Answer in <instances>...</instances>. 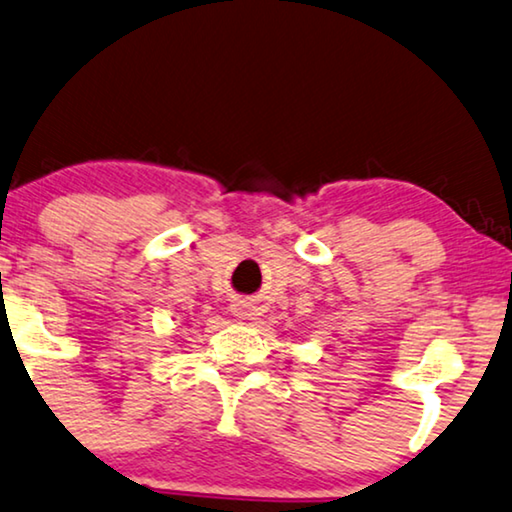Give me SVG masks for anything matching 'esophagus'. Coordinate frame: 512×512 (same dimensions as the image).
Wrapping results in <instances>:
<instances>
[{
	"label": "esophagus",
	"instance_id": "esophagus-1",
	"mask_svg": "<svg viewBox=\"0 0 512 512\" xmlns=\"http://www.w3.org/2000/svg\"><path fill=\"white\" fill-rule=\"evenodd\" d=\"M231 311H233V316L238 318V321H247V318H251V307L247 305V302H233L231 305Z\"/></svg>",
	"mask_w": 512,
	"mask_h": 512
}]
</instances>
